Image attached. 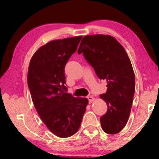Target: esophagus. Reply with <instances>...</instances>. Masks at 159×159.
Returning <instances> with one entry per match:
<instances>
[{
  "mask_svg": "<svg viewBox=\"0 0 159 159\" xmlns=\"http://www.w3.org/2000/svg\"><path fill=\"white\" fill-rule=\"evenodd\" d=\"M88 101H89L90 104L92 103V102L94 101V98H93V97H92V96H88Z\"/></svg>",
  "mask_w": 159,
  "mask_h": 159,
  "instance_id": "34e87169",
  "label": "esophagus"
}]
</instances>
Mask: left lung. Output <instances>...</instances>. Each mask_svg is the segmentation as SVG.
Returning <instances> with one entry per match:
<instances>
[{"label":"left lung","mask_w":159,"mask_h":159,"mask_svg":"<svg viewBox=\"0 0 159 159\" xmlns=\"http://www.w3.org/2000/svg\"><path fill=\"white\" fill-rule=\"evenodd\" d=\"M95 70L99 79L105 80L107 92L100 98L107 104V111L100 118L107 134H116L125 127L130 114L135 90L134 73L131 61L119 42L109 35L83 37L78 50Z\"/></svg>","instance_id":"obj_1"}]
</instances>
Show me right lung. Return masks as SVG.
I'll use <instances>...</instances> for the list:
<instances>
[{
    "mask_svg": "<svg viewBox=\"0 0 159 159\" xmlns=\"http://www.w3.org/2000/svg\"><path fill=\"white\" fill-rule=\"evenodd\" d=\"M81 36L54 40L38 49L29 63V89L43 122L59 138H69L81 124L88 99L66 93L64 67Z\"/></svg>",
    "mask_w": 159,
    "mask_h": 159,
    "instance_id": "right-lung-1",
    "label": "right lung"
}]
</instances>
